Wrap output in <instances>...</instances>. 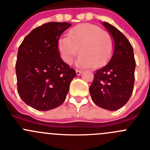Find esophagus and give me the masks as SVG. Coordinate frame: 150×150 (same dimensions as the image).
Here are the masks:
<instances>
[{
	"mask_svg": "<svg viewBox=\"0 0 150 150\" xmlns=\"http://www.w3.org/2000/svg\"><path fill=\"white\" fill-rule=\"evenodd\" d=\"M82 71H79V70H76V74L77 76H79L81 74H82Z\"/></svg>",
	"mask_w": 150,
	"mask_h": 150,
	"instance_id": "esophagus-1",
	"label": "esophagus"
}]
</instances>
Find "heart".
<instances>
[{"label": "heart", "mask_w": 150, "mask_h": 150, "mask_svg": "<svg viewBox=\"0 0 150 150\" xmlns=\"http://www.w3.org/2000/svg\"><path fill=\"white\" fill-rule=\"evenodd\" d=\"M57 48L62 60L71 65L74 57L80 55L76 61L79 68H99L109 62L113 54L112 38L98 25L91 23L77 25L71 28L68 36L57 42Z\"/></svg>", "instance_id": "1"}]
</instances>
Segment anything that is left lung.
Here are the masks:
<instances>
[{"label": "left lung", "mask_w": 150, "mask_h": 150, "mask_svg": "<svg viewBox=\"0 0 150 150\" xmlns=\"http://www.w3.org/2000/svg\"><path fill=\"white\" fill-rule=\"evenodd\" d=\"M102 25L113 40L114 51L108 65L94 73L89 91L97 106L113 111L122 108L132 95L135 60L133 48L126 37L108 23Z\"/></svg>", "instance_id": "1"}]
</instances>
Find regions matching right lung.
Segmentation results:
<instances>
[{
	"label": "right lung",
	"mask_w": 150,
	"mask_h": 150,
	"mask_svg": "<svg viewBox=\"0 0 150 150\" xmlns=\"http://www.w3.org/2000/svg\"><path fill=\"white\" fill-rule=\"evenodd\" d=\"M71 25L50 22L37 27L18 48L16 75L18 92L26 105L38 110L54 109L65 100L76 71L60 57L57 42Z\"/></svg>",
	"instance_id": "1"
}]
</instances>
